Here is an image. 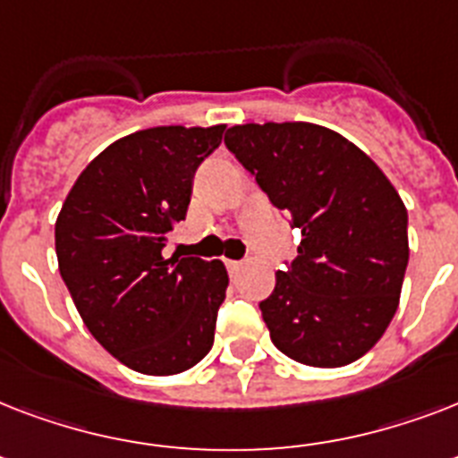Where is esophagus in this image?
Here are the masks:
<instances>
[{"label": "esophagus", "instance_id": "esophagus-1", "mask_svg": "<svg viewBox=\"0 0 458 458\" xmlns=\"http://www.w3.org/2000/svg\"><path fill=\"white\" fill-rule=\"evenodd\" d=\"M244 266V261H235V259H225V268L228 273H237Z\"/></svg>", "mask_w": 458, "mask_h": 458}]
</instances>
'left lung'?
Returning <instances> with one entry per match:
<instances>
[{
  "label": "left lung",
  "instance_id": "1",
  "mask_svg": "<svg viewBox=\"0 0 458 458\" xmlns=\"http://www.w3.org/2000/svg\"><path fill=\"white\" fill-rule=\"evenodd\" d=\"M225 147L301 242L259 304L273 344L313 369L361 359L390 326L409 264L406 207L373 158L316 123H247Z\"/></svg>",
  "mask_w": 458,
  "mask_h": 458
}]
</instances>
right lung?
<instances>
[{"mask_svg": "<svg viewBox=\"0 0 458 458\" xmlns=\"http://www.w3.org/2000/svg\"><path fill=\"white\" fill-rule=\"evenodd\" d=\"M225 125H164L97 154L56 216V259L73 304L99 344L145 376L192 369L214 344L225 300L223 261L164 257L185 218L197 165Z\"/></svg>", "mask_w": 458, "mask_h": 458, "instance_id": "obj_1", "label": "right lung"}]
</instances>
